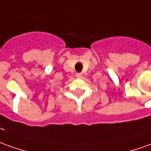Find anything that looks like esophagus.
<instances>
[{"label": "esophagus", "mask_w": 151, "mask_h": 151, "mask_svg": "<svg viewBox=\"0 0 151 151\" xmlns=\"http://www.w3.org/2000/svg\"><path fill=\"white\" fill-rule=\"evenodd\" d=\"M76 76L77 78H81L82 77V73H76Z\"/></svg>", "instance_id": "obj_1"}]
</instances>
